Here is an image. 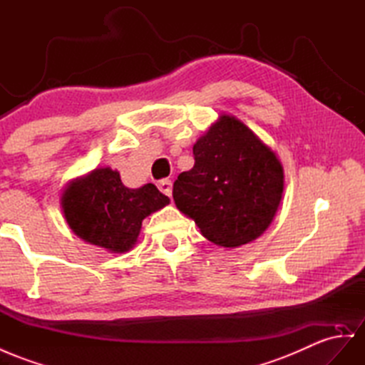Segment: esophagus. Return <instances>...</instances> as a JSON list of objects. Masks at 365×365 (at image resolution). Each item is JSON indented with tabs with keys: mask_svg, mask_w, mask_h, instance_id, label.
<instances>
[{
	"mask_svg": "<svg viewBox=\"0 0 365 365\" xmlns=\"http://www.w3.org/2000/svg\"><path fill=\"white\" fill-rule=\"evenodd\" d=\"M157 186H158V190H160L165 195H168V197H171V195H173V185H171V180L163 179V180H160V182L157 183Z\"/></svg>",
	"mask_w": 365,
	"mask_h": 365,
	"instance_id": "34e87169",
	"label": "esophagus"
}]
</instances>
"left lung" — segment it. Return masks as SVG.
Returning <instances> with one entry per match:
<instances>
[{
  "label": "left lung",
  "mask_w": 365,
  "mask_h": 365,
  "mask_svg": "<svg viewBox=\"0 0 365 365\" xmlns=\"http://www.w3.org/2000/svg\"><path fill=\"white\" fill-rule=\"evenodd\" d=\"M194 166L173 186L175 207L223 248L257 239L284 192L277 155L240 120L223 114L192 148Z\"/></svg>",
  "instance_id": "obj_1"
}]
</instances>
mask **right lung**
<instances>
[{
	"instance_id": "obj_1",
	"label": "right lung",
	"mask_w": 365,
	"mask_h": 365,
	"mask_svg": "<svg viewBox=\"0 0 365 365\" xmlns=\"http://www.w3.org/2000/svg\"><path fill=\"white\" fill-rule=\"evenodd\" d=\"M170 199L153 183L128 188L118 171L97 168L72 180L61 194V208L69 228L91 245L109 253H125L137 242L142 222L162 210Z\"/></svg>"
}]
</instances>
